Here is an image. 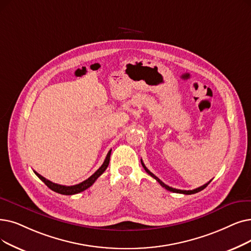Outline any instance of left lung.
<instances>
[{
  "label": "left lung",
  "mask_w": 251,
  "mask_h": 251,
  "mask_svg": "<svg viewBox=\"0 0 251 251\" xmlns=\"http://www.w3.org/2000/svg\"><path fill=\"white\" fill-rule=\"evenodd\" d=\"M140 162H141V165H143V167L145 168V170L147 171V173L148 174H150V176H151V177H154L160 184L161 186L163 187V188H165L167 191H170V192H173V193H180V194H184V195H192V194H196V193H198V192H200V191H202V190H204L207 186H208L209 184V182L211 181H208L207 183H205V184H203V186H201V187H199V188H197V189H195V190H191V191H184V190H177V189H174V188H171V187H169V186H167V184H165L164 182H163L162 180H160L155 174H152L147 167H146V165L144 164V162H143V160H140Z\"/></svg>",
  "instance_id": "obj_1"
}]
</instances>
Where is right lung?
Returning <instances> with one entry per match:
<instances>
[{
	"label": "right lung",
	"mask_w": 251,
	"mask_h": 251,
	"mask_svg": "<svg viewBox=\"0 0 251 251\" xmlns=\"http://www.w3.org/2000/svg\"><path fill=\"white\" fill-rule=\"evenodd\" d=\"M111 151H112V150H110V151L107 152V155H106V157H105V160H104V162H103V164H102L99 169H97L89 178H87L86 180H84V181H82V182H80V183H78V184H75V186H61V184L54 183V182H52V181L46 179L44 176H42L41 174H39L38 172H36V171H34V172L36 173V176H37L43 182H44L49 189H51L52 191L56 192V193H58V194H61V195H75V194L81 193V192L85 191L86 189L90 188V187L92 186V184L95 182V180H96L97 178H99V177L101 176V174L105 171V169H106L107 166H108V163H110Z\"/></svg>",
	"instance_id": "right-lung-1"
}]
</instances>
